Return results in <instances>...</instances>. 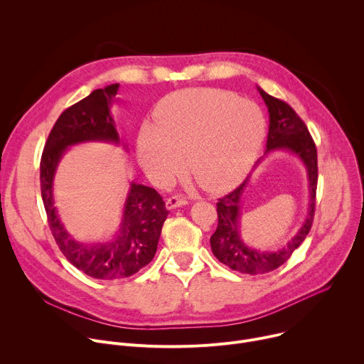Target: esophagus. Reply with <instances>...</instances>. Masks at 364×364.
Masks as SVG:
<instances>
[{"label": "esophagus", "mask_w": 364, "mask_h": 364, "mask_svg": "<svg viewBox=\"0 0 364 364\" xmlns=\"http://www.w3.org/2000/svg\"><path fill=\"white\" fill-rule=\"evenodd\" d=\"M187 203H188V200L186 199V197L173 196V197H170V199H167V202H165V208H167L168 210H173V209H176V208L186 206Z\"/></svg>", "instance_id": "obj_1"}]
</instances>
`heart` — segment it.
<instances>
[{"label":"heart","instance_id":"heart-1","mask_svg":"<svg viewBox=\"0 0 364 364\" xmlns=\"http://www.w3.org/2000/svg\"><path fill=\"white\" fill-rule=\"evenodd\" d=\"M158 124L146 122L138 138L145 173L165 181L184 168L208 191L238 183L252 167L266 136L259 107L216 88H188L170 94L156 110Z\"/></svg>","mask_w":364,"mask_h":364}]
</instances>
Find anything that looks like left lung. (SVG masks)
<instances>
[{"label": "left lung", "mask_w": 364, "mask_h": 364, "mask_svg": "<svg viewBox=\"0 0 364 364\" xmlns=\"http://www.w3.org/2000/svg\"><path fill=\"white\" fill-rule=\"evenodd\" d=\"M264 103L269 109L270 126L267 136L266 155L276 151H287L299 158L308 171L309 181V209L308 216L297 230V234L277 251H259L250 248L244 244L240 234V219H241V197L250 181V177L234 191L223 196L216 203L218 206V228L210 237V247L213 255L229 269L240 272L242 274H262L279 269L284 264L293 251L299 247L306 235L309 234L314 213H315V196L318 183V156L316 146L311 138L309 130L304 120L296 114V112L279 98L272 97L258 87ZM264 158V156H262ZM259 158L255 164L261 162Z\"/></svg>", "instance_id": "obj_1"}]
</instances>
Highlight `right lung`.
I'll return each instance as SVG.
<instances>
[{"label":"right lung","mask_w":364,"mask_h":364,"mask_svg":"<svg viewBox=\"0 0 364 364\" xmlns=\"http://www.w3.org/2000/svg\"><path fill=\"white\" fill-rule=\"evenodd\" d=\"M119 84L94 90L65 110L53 124L41 159V188L52 235L67 259L87 276L98 280L124 279L149 264L156 252L162 225L168 216L162 197L144 184L130 183L122 222L113 240L77 241L59 219L53 200L58 165L70 146L84 142L120 144L110 114ZM126 148V145L122 142Z\"/></svg>","instance_id":"right-lung-1"}]
</instances>
